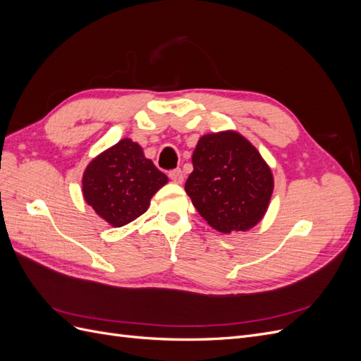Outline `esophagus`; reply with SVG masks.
<instances>
[{
  "label": "esophagus",
  "instance_id": "obj_1",
  "mask_svg": "<svg viewBox=\"0 0 361 361\" xmlns=\"http://www.w3.org/2000/svg\"><path fill=\"white\" fill-rule=\"evenodd\" d=\"M170 179L174 182V183H182L183 182V173H182V170H173V171H170Z\"/></svg>",
  "mask_w": 361,
  "mask_h": 361
}]
</instances>
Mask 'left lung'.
I'll use <instances>...</instances> for the list:
<instances>
[{
    "instance_id": "1",
    "label": "left lung",
    "mask_w": 361,
    "mask_h": 361,
    "mask_svg": "<svg viewBox=\"0 0 361 361\" xmlns=\"http://www.w3.org/2000/svg\"><path fill=\"white\" fill-rule=\"evenodd\" d=\"M185 191L197 212L221 233L245 232L264 218L274 190L271 169L235 130L200 137Z\"/></svg>"
}]
</instances>
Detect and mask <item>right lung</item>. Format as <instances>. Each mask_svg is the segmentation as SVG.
I'll list each match as a JSON object with an SVG mask.
<instances>
[{
    "label": "right lung",
    "instance_id": "add662e5",
    "mask_svg": "<svg viewBox=\"0 0 361 361\" xmlns=\"http://www.w3.org/2000/svg\"><path fill=\"white\" fill-rule=\"evenodd\" d=\"M167 182L169 178L145 157L141 146L123 138L85 167L82 195L108 224L122 227L143 215L154 194Z\"/></svg>",
    "mask_w": 361,
    "mask_h": 361
}]
</instances>
